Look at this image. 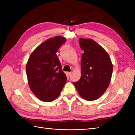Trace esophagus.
<instances>
[{
	"instance_id": "34e87169",
	"label": "esophagus",
	"mask_w": 135,
	"mask_h": 135,
	"mask_svg": "<svg viewBox=\"0 0 135 135\" xmlns=\"http://www.w3.org/2000/svg\"><path fill=\"white\" fill-rule=\"evenodd\" d=\"M66 75L68 76H70L71 75V72H67L66 73Z\"/></svg>"
}]
</instances>
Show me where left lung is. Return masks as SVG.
<instances>
[{
	"mask_svg": "<svg viewBox=\"0 0 135 135\" xmlns=\"http://www.w3.org/2000/svg\"><path fill=\"white\" fill-rule=\"evenodd\" d=\"M79 44L84 51L81 62V76L74 85L82 98L93 101L107 90L113 74V64L107 51L93 39L80 38Z\"/></svg>",
	"mask_w": 135,
	"mask_h": 135,
	"instance_id": "8db88e82",
	"label": "left lung"
}]
</instances>
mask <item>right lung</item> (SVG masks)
I'll use <instances>...</instances> for the list:
<instances>
[{
    "label": "right lung",
    "mask_w": 135,
    "mask_h": 135,
    "mask_svg": "<svg viewBox=\"0 0 135 135\" xmlns=\"http://www.w3.org/2000/svg\"><path fill=\"white\" fill-rule=\"evenodd\" d=\"M66 41L61 36L47 39L31 53L26 64L28 83L37 98L45 102L55 100L67 82L57 52Z\"/></svg>",
    "instance_id": "1"
}]
</instances>
